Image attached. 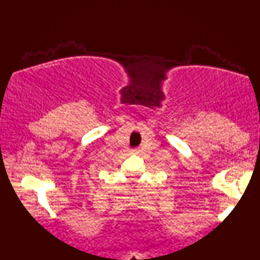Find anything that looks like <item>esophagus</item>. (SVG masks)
<instances>
[{
    "label": "esophagus",
    "mask_w": 260,
    "mask_h": 260,
    "mask_svg": "<svg viewBox=\"0 0 260 260\" xmlns=\"http://www.w3.org/2000/svg\"><path fill=\"white\" fill-rule=\"evenodd\" d=\"M137 152H139V150H137V148H133V150H132V153H133V154H135Z\"/></svg>",
    "instance_id": "34e87169"
}]
</instances>
